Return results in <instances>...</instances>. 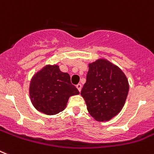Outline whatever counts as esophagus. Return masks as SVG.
<instances>
[{
	"instance_id": "obj_1",
	"label": "esophagus",
	"mask_w": 154,
	"mask_h": 154,
	"mask_svg": "<svg viewBox=\"0 0 154 154\" xmlns=\"http://www.w3.org/2000/svg\"><path fill=\"white\" fill-rule=\"evenodd\" d=\"M76 87H77V88L78 89V91H81V88H82V85H81V84H77V85H76Z\"/></svg>"
}]
</instances>
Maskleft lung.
Segmentation results:
<instances>
[{"label":"left lung","instance_id":"left-lung-1","mask_svg":"<svg viewBox=\"0 0 154 154\" xmlns=\"http://www.w3.org/2000/svg\"><path fill=\"white\" fill-rule=\"evenodd\" d=\"M88 68L81 95L95 120L109 121L125 105L129 90L127 77L118 66L104 59L89 63Z\"/></svg>","mask_w":154,"mask_h":154}]
</instances>
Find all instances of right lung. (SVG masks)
Segmentation results:
<instances>
[{
	"instance_id": "add662e5",
	"label": "right lung",
	"mask_w": 154,
	"mask_h": 154,
	"mask_svg": "<svg viewBox=\"0 0 154 154\" xmlns=\"http://www.w3.org/2000/svg\"><path fill=\"white\" fill-rule=\"evenodd\" d=\"M29 97L33 106L41 113L55 115L66 106L69 98L79 91L71 84L70 77L58 65H47L33 75L29 85Z\"/></svg>"
}]
</instances>
